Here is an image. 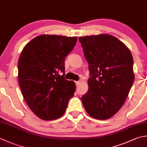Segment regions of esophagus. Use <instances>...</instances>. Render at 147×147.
I'll return each instance as SVG.
<instances>
[{
    "label": "esophagus",
    "instance_id": "esophagus-1",
    "mask_svg": "<svg viewBox=\"0 0 147 147\" xmlns=\"http://www.w3.org/2000/svg\"><path fill=\"white\" fill-rule=\"evenodd\" d=\"M75 83H76V85L77 86V87H78V86L79 85H80V82H79V81H77V82H75Z\"/></svg>",
    "mask_w": 147,
    "mask_h": 147
}]
</instances>
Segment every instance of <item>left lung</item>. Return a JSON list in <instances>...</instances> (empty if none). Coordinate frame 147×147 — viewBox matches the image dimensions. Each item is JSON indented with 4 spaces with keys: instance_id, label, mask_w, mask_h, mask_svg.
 I'll use <instances>...</instances> for the list:
<instances>
[{
    "instance_id": "1",
    "label": "left lung",
    "mask_w": 147,
    "mask_h": 147,
    "mask_svg": "<svg viewBox=\"0 0 147 147\" xmlns=\"http://www.w3.org/2000/svg\"><path fill=\"white\" fill-rule=\"evenodd\" d=\"M88 63V90L82 97L92 117L106 120L115 115L128 96L134 81L133 58L129 49L110 34L80 37Z\"/></svg>"
}]
</instances>
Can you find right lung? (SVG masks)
Returning <instances> with one entry per match:
<instances>
[{"label":"right lung","instance_id":"1","mask_svg":"<svg viewBox=\"0 0 147 147\" xmlns=\"http://www.w3.org/2000/svg\"><path fill=\"white\" fill-rule=\"evenodd\" d=\"M76 37L40 35L25 46L18 60V82L28 107L41 119L53 120L65 113L76 85L64 78V62Z\"/></svg>","mask_w":147,"mask_h":147}]
</instances>
